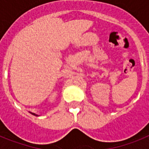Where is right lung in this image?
<instances>
[{
	"label": "right lung",
	"mask_w": 149,
	"mask_h": 149,
	"mask_svg": "<svg viewBox=\"0 0 149 149\" xmlns=\"http://www.w3.org/2000/svg\"><path fill=\"white\" fill-rule=\"evenodd\" d=\"M32 114H34V115H36V114H35V113H32Z\"/></svg>",
	"instance_id": "1"
}]
</instances>
